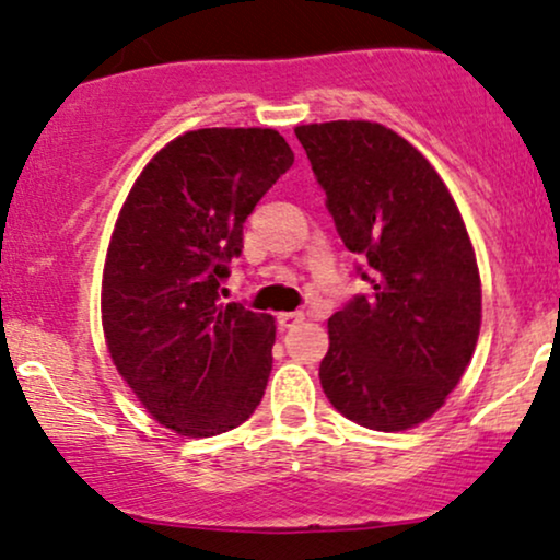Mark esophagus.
I'll return each mask as SVG.
<instances>
[{"instance_id":"esophagus-1","label":"esophagus","mask_w":560,"mask_h":560,"mask_svg":"<svg viewBox=\"0 0 560 560\" xmlns=\"http://www.w3.org/2000/svg\"><path fill=\"white\" fill-rule=\"evenodd\" d=\"M300 320H305V313H302V311L279 313V326H281V329H292V326H298Z\"/></svg>"}]
</instances>
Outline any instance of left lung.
<instances>
[{
    "mask_svg": "<svg viewBox=\"0 0 560 560\" xmlns=\"http://www.w3.org/2000/svg\"><path fill=\"white\" fill-rule=\"evenodd\" d=\"M294 133L374 289L329 318L320 387L361 427H419L458 387L479 339L481 279L458 205L434 165L387 126L329 120Z\"/></svg>",
    "mask_w": 560,
    "mask_h": 560,
    "instance_id": "obj_1",
    "label": "left lung"
}]
</instances>
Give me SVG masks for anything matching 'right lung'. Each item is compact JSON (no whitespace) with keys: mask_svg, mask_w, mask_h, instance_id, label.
Masks as SVG:
<instances>
[{"mask_svg":"<svg viewBox=\"0 0 560 560\" xmlns=\"http://www.w3.org/2000/svg\"><path fill=\"white\" fill-rule=\"evenodd\" d=\"M292 163L273 128H197L152 155L120 208L102 331L118 374L171 432H229L262 400L276 320L221 302V281L247 215Z\"/></svg>","mask_w":560,"mask_h":560,"instance_id":"add662e5","label":"right lung"}]
</instances>
